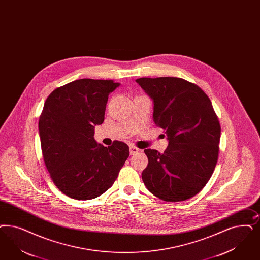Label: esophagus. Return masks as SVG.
<instances>
[{"instance_id":"obj_1","label":"esophagus","mask_w":260,"mask_h":260,"mask_svg":"<svg viewBox=\"0 0 260 260\" xmlns=\"http://www.w3.org/2000/svg\"><path fill=\"white\" fill-rule=\"evenodd\" d=\"M140 150L138 148H136L135 146H129V154L131 155H135L137 152H139Z\"/></svg>"}]
</instances>
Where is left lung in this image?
I'll return each mask as SVG.
<instances>
[{"mask_svg": "<svg viewBox=\"0 0 260 260\" xmlns=\"http://www.w3.org/2000/svg\"><path fill=\"white\" fill-rule=\"evenodd\" d=\"M136 82L152 99L154 124L165 131L164 152L146 149L142 172L147 189L166 202L194 197L211 178L218 159L221 126L209 98L180 78H140Z\"/></svg>", "mask_w": 260, "mask_h": 260, "instance_id": "obj_1", "label": "left lung"}]
</instances>
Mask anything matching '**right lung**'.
Here are the masks:
<instances>
[{
  "mask_svg": "<svg viewBox=\"0 0 260 260\" xmlns=\"http://www.w3.org/2000/svg\"><path fill=\"white\" fill-rule=\"evenodd\" d=\"M111 80L81 79L54 90L46 100L38 131L47 170L55 186L76 200H91L112 186L129 155L128 146L104 147L94 139L105 120Z\"/></svg>",
  "mask_w": 260,
  "mask_h": 260,
  "instance_id": "obj_1",
  "label": "right lung"
}]
</instances>
